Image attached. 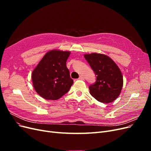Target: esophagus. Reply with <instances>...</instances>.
Segmentation results:
<instances>
[{"mask_svg": "<svg viewBox=\"0 0 151 151\" xmlns=\"http://www.w3.org/2000/svg\"><path fill=\"white\" fill-rule=\"evenodd\" d=\"M79 80H84V77L83 76H81L79 77Z\"/></svg>", "mask_w": 151, "mask_h": 151, "instance_id": "obj_1", "label": "esophagus"}]
</instances>
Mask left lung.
<instances>
[{
    "label": "left lung",
    "instance_id": "8db88e82",
    "mask_svg": "<svg viewBox=\"0 0 151 151\" xmlns=\"http://www.w3.org/2000/svg\"><path fill=\"white\" fill-rule=\"evenodd\" d=\"M84 58L96 76V83L89 87L91 95L99 102H113L119 96L123 87V76L119 67L104 54H85Z\"/></svg>",
    "mask_w": 151,
    "mask_h": 151
}]
</instances>
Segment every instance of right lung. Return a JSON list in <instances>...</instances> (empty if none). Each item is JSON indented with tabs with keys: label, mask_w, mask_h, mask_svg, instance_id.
<instances>
[{
	"label": "right lung",
	"mask_w": 151,
	"mask_h": 151,
	"mask_svg": "<svg viewBox=\"0 0 151 151\" xmlns=\"http://www.w3.org/2000/svg\"><path fill=\"white\" fill-rule=\"evenodd\" d=\"M70 52L53 50L47 52L31 74L33 85L40 96L48 100L60 98L74 83L66 66Z\"/></svg>",
	"instance_id": "right-lung-1"
}]
</instances>
